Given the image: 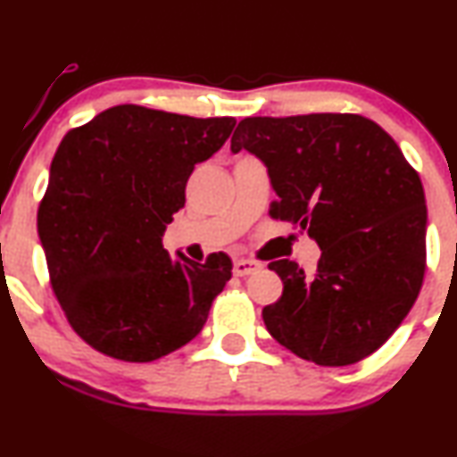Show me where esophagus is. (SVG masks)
Wrapping results in <instances>:
<instances>
[{"instance_id":"esophagus-1","label":"esophagus","mask_w":457,"mask_h":457,"mask_svg":"<svg viewBox=\"0 0 457 457\" xmlns=\"http://www.w3.org/2000/svg\"><path fill=\"white\" fill-rule=\"evenodd\" d=\"M262 263L260 262H253V260H238L234 262V274L236 277H249L255 270H260Z\"/></svg>"}]
</instances>
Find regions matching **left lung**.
Wrapping results in <instances>:
<instances>
[{
  "instance_id": "left-lung-1",
  "label": "left lung",
  "mask_w": 457,
  "mask_h": 457,
  "mask_svg": "<svg viewBox=\"0 0 457 457\" xmlns=\"http://www.w3.org/2000/svg\"><path fill=\"white\" fill-rule=\"evenodd\" d=\"M266 163L270 217L321 249L309 277L270 262L283 295L263 306L268 332L317 366H349L381 347L413 309L426 274V197L417 170L375 120L349 112L249 117L232 151Z\"/></svg>"
}]
</instances>
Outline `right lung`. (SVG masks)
Returning <instances> with one entry per match:
<instances>
[{"label":"right lung","instance_id":"1","mask_svg":"<svg viewBox=\"0 0 457 457\" xmlns=\"http://www.w3.org/2000/svg\"><path fill=\"white\" fill-rule=\"evenodd\" d=\"M232 117L195 119L136 104L70 129L54 153L37 234L51 287L89 347L120 361L159 360L194 340L232 260H170L162 234L185 206L195 163L232 134Z\"/></svg>","mask_w":457,"mask_h":457}]
</instances>
